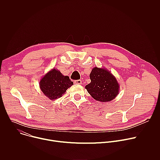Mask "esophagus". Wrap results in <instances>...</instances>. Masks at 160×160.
Returning <instances> with one entry per match:
<instances>
[{"instance_id":"1","label":"esophagus","mask_w":160,"mask_h":160,"mask_svg":"<svg viewBox=\"0 0 160 160\" xmlns=\"http://www.w3.org/2000/svg\"><path fill=\"white\" fill-rule=\"evenodd\" d=\"M75 83H76V84H82V80H75Z\"/></svg>"}]
</instances>
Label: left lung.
<instances>
[{
    "label": "left lung",
    "mask_w": 160,
    "mask_h": 160,
    "mask_svg": "<svg viewBox=\"0 0 160 160\" xmlns=\"http://www.w3.org/2000/svg\"><path fill=\"white\" fill-rule=\"evenodd\" d=\"M91 82L85 86L88 92L94 99L108 102L118 94L119 85L117 79L104 68L95 67L90 74Z\"/></svg>",
    "instance_id": "1"
}]
</instances>
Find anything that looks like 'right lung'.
<instances>
[{"label":"right lung","mask_w":160,"mask_h":160,"mask_svg":"<svg viewBox=\"0 0 160 160\" xmlns=\"http://www.w3.org/2000/svg\"><path fill=\"white\" fill-rule=\"evenodd\" d=\"M73 84L69 77L64 76L59 71L52 69L42 78L40 87L45 96L53 100L61 98Z\"/></svg>","instance_id":"obj_1"}]
</instances>
